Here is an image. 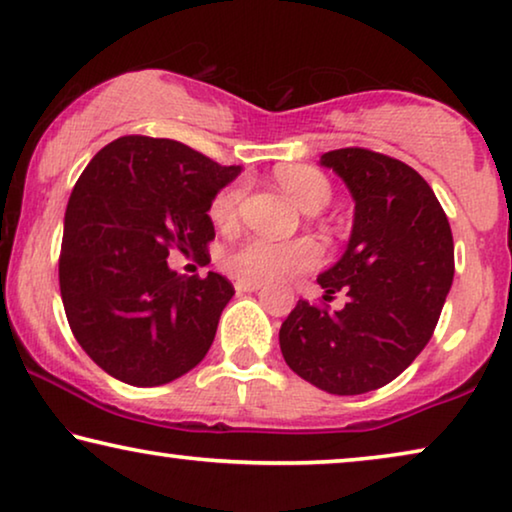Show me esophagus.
<instances>
[{"instance_id": "obj_1", "label": "esophagus", "mask_w": 512, "mask_h": 512, "mask_svg": "<svg viewBox=\"0 0 512 512\" xmlns=\"http://www.w3.org/2000/svg\"><path fill=\"white\" fill-rule=\"evenodd\" d=\"M234 287H236V292L243 294V292H257L262 285L253 283V280H236Z\"/></svg>"}]
</instances>
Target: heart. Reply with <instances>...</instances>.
Returning <instances> with one entry per match:
<instances>
[{
  "mask_svg": "<svg viewBox=\"0 0 512 512\" xmlns=\"http://www.w3.org/2000/svg\"><path fill=\"white\" fill-rule=\"evenodd\" d=\"M276 183L287 197L304 213H320L331 201V185L318 169L304 164L276 169ZM241 185H229L211 204V218L215 225L229 227L236 222L241 204ZM318 262V248L311 241L276 243L266 239H248L229 250L225 259L227 269L241 280L253 283H273L292 273L306 271Z\"/></svg>",
  "mask_w": 512,
  "mask_h": 512,
  "instance_id": "obj_1",
  "label": "heart"
}]
</instances>
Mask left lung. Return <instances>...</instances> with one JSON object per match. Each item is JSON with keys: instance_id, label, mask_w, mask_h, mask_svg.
<instances>
[{"instance_id": "1", "label": "left lung", "mask_w": 512, "mask_h": 512, "mask_svg": "<svg viewBox=\"0 0 512 512\" xmlns=\"http://www.w3.org/2000/svg\"><path fill=\"white\" fill-rule=\"evenodd\" d=\"M320 164L355 201L348 246L318 276L325 299L343 290L348 304L329 313L299 299L278 341L297 376L352 397L390 383L429 343L455 246L434 190L408 164L364 148L331 150Z\"/></svg>"}]
</instances>
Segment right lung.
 <instances>
[{
    "instance_id": "obj_1",
    "label": "right lung",
    "mask_w": 512,
    "mask_h": 512,
    "mask_svg": "<svg viewBox=\"0 0 512 512\" xmlns=\"http://www.w3.org/2000/svg\"><path fill=\"white\" fill-rule=\"evenodd\" d=\"M241 171L150 136L115 139L85 167L64 213L60 292L76 341L109 376L157 387L206 357L234 287L213 271L178 276L167 257H204L215 194Z\"/></svg>"
}]
</instances>
